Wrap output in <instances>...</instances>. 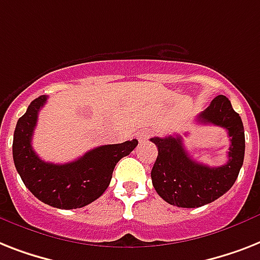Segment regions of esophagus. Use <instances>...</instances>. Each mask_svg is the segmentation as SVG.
Instances as JSON below:
<instances>
[{
	"label": "esophagus",
	"mask_w": 260,
	"mask_h": 260,
	"mask_svg": "<svg viewBox=\"0 0 260 260\" xmlns=\"http://www.w3.org/2000/svg\"><path fill=\"white\" fill-rule=\"evenodd\" d=\"M149 134H151V132H149V131H147V129L140 131V132L137 134V140L140 141V143H141V141H145L147 139H148Z\"/></svg>",
	"instance_id": "34e87169"
}]
</instances>
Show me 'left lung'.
<instances>
[{"mask_svg":"<svg viewBox=\"0 0 260 260\" xmlns=\"http://www.w3.org/2000/svg\"><path fill=\"white\" fill-rule=\"evenodd\" d=\"M202 124H214L227 131L229 160L224 166L196 163L185 151L181 136L152 137L159 153L151 171L152 184L167 203L183 208H196L224 195L235 183L244 159V128L231 101L219 94L196 117Z\"/></svg>","mask_w":260,"mask_h":260,"instance_id":"8db88e82","label":"left lung"}]
</instances>
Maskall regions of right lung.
Returning a JSON list of instances; mask_svg holds the SVG:
<instances>
[{
	"mask_svg": "<svg viewBox=\"0 0 260 260\" xmlns=\"http://www.w3.org/2000/svg\"><path fill=\"white\" fill-rule=\"evenodd\" d=\"M46 100V96L37 97L17 121L13 136L14 166L26 188L42 203L61 210L81 208L104 193L115 166L136 148L139 141L134 139L121 144L101 145L71 163H46L31 148L39 112Z\"/></svg>",
	"mask_w": 260,
	"mask_h": 260,
	"instance_id": "1",
	"label": "right lung"
}]
</instances>
